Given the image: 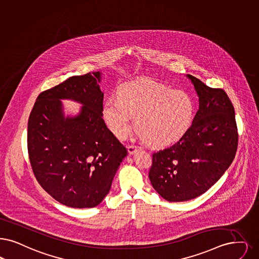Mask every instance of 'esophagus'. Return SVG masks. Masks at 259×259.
I'll return each mask as SVG.
<instances>
[{
  "label": "esophagus",
  "instance_id": "34e87169",
  "mask_svg": "<svg viewBox=\"0 0 259 259\" xmlns=\"http://www.w3.org/2000/svg\"><path fill=\"white\" fill-rule=\"evenodd\" d=\"M127 149H128V153H129V154H134L137 150L142 149V147H141V146H138V145H130L127 146Z\"/></svg>",
  "mask_w": 259,
  "mask_h": 259
}]
</instances>
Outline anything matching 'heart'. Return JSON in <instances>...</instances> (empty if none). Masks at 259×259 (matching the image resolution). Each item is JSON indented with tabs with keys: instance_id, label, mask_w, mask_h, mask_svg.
Segmentation results:
<instances>
[{
	"instance_id": "obj_1",
	"label": "heart",
	"mask_w": 259,
	"mask_h": 259,
	"mask_svg": "<svg viewBox=\"0 0 259 259\" xmlns=\"http://www.w3.org/2000/svg\"><path fill=\"white\" fill-rule=\"evenodd\" d=\"M117 95L106 99L103 116L118 138L129 133L135 115L137 134L154 146L175 143L192 123L195 104L184 91L143 79L121 84Z\"/></svg>"
}]
</instances>
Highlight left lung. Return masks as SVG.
I'll return each instance as SVG.
<instances>
[{"instance_id":"obj_1","label":"left lung","mask_w":259,"mask_h":259,"mask_svg":"<svg viewBox=\"0 0 259 259\" xmlns=\"http://www.w3.org/2000/svg\"><path fill=\"white\" fill-rule=\"evenodd\" d=\"M199 108L192 125L175 145L152 155L148 177L167 201H187L213 186L231 165L237 150L235 112L228 94L187 75Z\"/></svg>"}]
</instances>
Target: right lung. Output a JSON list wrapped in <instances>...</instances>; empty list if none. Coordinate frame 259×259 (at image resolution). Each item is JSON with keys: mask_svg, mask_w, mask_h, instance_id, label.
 <instances>
[{"mask_svg": "<svg viewBox=\"0 0 259 259\" xmlns=\"http://www.w3.org/2000/svg\"><path fill=\"white\" fill-rule=\"evenodd\" d=\"M101 72L73 76L40 93L28 121V152L40 186L72 208L97 206L109 193L127 150L102 118ZM82 103L65 117L60 100Z\"/></svg>", "mask_w": 259, "mask_h": 259, "instance_id": "add662e5", "label": "right lung"}]
</instances>
